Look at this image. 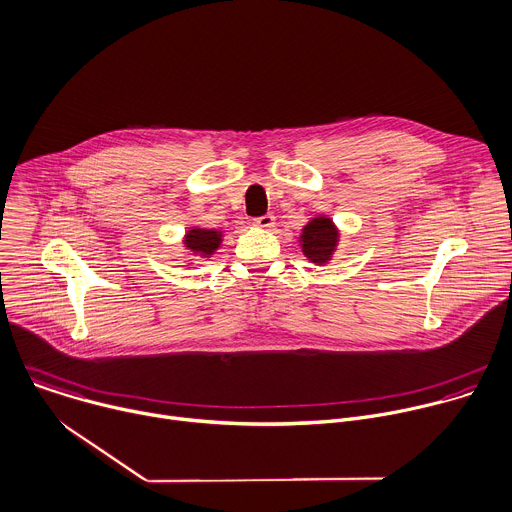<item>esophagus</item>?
Here are the masks:
<instances>
[{
    "mask_svg": "<svg viewBox=\"0 0 512 512\" xmlns=\"http://www.w3.org/2000/svg\"><path fill=\"white\" fill-rule=\"evenodd\" d=\"M274 216L272 214H264V216H260V218H254V226L256 228H262V230H270L272 226H274Z\"/></svg>",
    "mask_w": 512,
    "mask_h": 512,
    "instance_id": "34e87169",
    "label": "esophagus"
}]
</instances>
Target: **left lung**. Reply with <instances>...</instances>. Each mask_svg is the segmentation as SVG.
<instances>
[{
  "mask_svg": "<svg viewBox=\"0 0 512 512\" xmlns=\"http://www.w3.org/2000/svg\"><path fill=\"white\" fill-rule=\"evenodd\" d=\"M337 238V228L329 218H315L300 234L302 252L311 262L325 264L337 246Z\"/></svg>",
  "mask_w": 512,
  "mask_h": 512,
  "instance_id": "1",
  "label": "left lung"
}]
</instances>
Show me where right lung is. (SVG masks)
<instances>
[{"instance_id":"1","label":"right lung","mask_w":512,"mask_h":512,"mask_svg":"<svg viewBox=\"0 0 512 512\" xmlns=\"http://www.w3.org/2000/svg\"><path fill=\"white\" fill-rule=\"evenodd\" d=\"M222 242V236L216 230H189L185 236V246L187 250H191L193 254H203L210 256Z\"/></svg>"}]
</instances>
